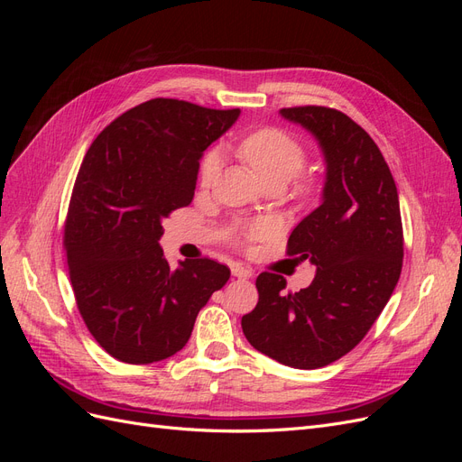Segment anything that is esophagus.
<instances>
[{"label":"esophagus","instance_id":"esophagus-1","mask_svg":"<svg viewBox=\"0 0 462 462\" xmlns=\"http://www.w3.org/2000/svg\"><path fill=\"white\" fill-rule=\"evenodd\" d=\"M231 273H233V277H239V279H248L250 275H253V272L246 270L245 265H239V263L233 265V268H231Z\"/></svg>","mask_w":462,"mask_h":462}]
</instances>
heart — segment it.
Masks as SVG:
<instances>
[{
	"mask_svg": "<svg viewBox=\"0 0 462 462\" xmlns=\"http://www.w3.org/2000/svg\"><path fill=\"white\" fill-rule=\"evenodd\" d=\"M236 150H239V156L250 165V170L260 177L262 183H265V180L289 183L292 177L299 175L306 162L304 146L297 138L275 127H265L246 134ZM221 163L223 160L217 150L204 153L199 167V180L202 187L214 183L219 175ZM260 231L262 227L254 229V233Z\"/></svg>",
	"mask_w": 462,
	"mask_h": 462,
	"instance_id": "heart-1",
	"label": "heart"
}]
</instances>
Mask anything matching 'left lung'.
Listing matches in <instances>:
<instances>
[{"mask_svg":"<svg viewBox=\"0 0 462 462\" xmlns=\"http://www.w3.org/2000/svg\"><path fill=\"white\" fill-rule=\"evenodd\" d=\"M309 131L324 153L321 204L292 229L287 253L309 260L316 275L299 292L263 272L258 304L243 316L256 351L291 368L314 370L365 339L393 292L402 268V223L393 175L370 134L337 109H279Z\"/></svg>","mask_w":462,"mask_h":462,"instance_id":"obj_1","label":"left lung"}]
</instances>
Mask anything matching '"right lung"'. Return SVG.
I'll return each instance as SVG.
<instances>
[{
  "mask_svg": "<svg viewBox=\"0 0 462 462\" xmlns=\"http://www.w3.org/2000/svg\"><path fill=\"white\" fill-rule=\"evenodd\" d=\"M241 109L156 97L96 136L79 170L65 221L79 312L106 353L127 365L170 358L190 337L227 265L163 258L162 221L189 206L204 150Z\"/></svg>",
  "mask_w": 462,
  "mask_h": 462,
  "instance_id": "1",
  "label": "right lung"
}]
</instances>
